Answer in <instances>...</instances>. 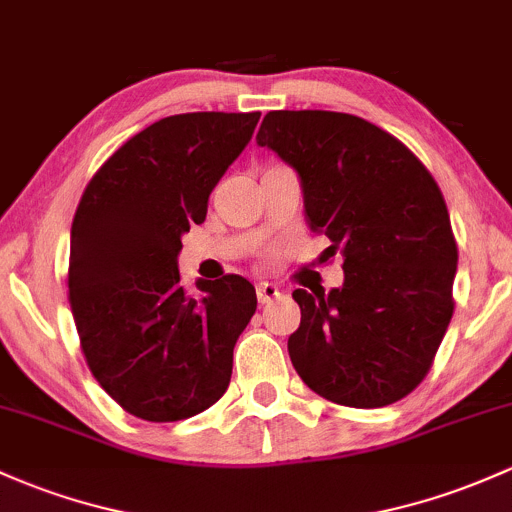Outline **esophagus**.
I'll list each match as a JSON object with an SVG mask.
<instances>
[{
	"label": "esophagus",
	"instance_id": "obj_1",
	"mask_svg": "<svg viewBox=\"0 0 512 512\" xmlns=\"http://www.w3.org/2000/svg\"><path fill=\"white\" fill-rule=\"evenodd\" d=\"M278 295H280V290L273 283H258L256 285V298L261 305H268V302L276 300Z\"/></svg>",
	"mask_w": 512,
	"mask_h": 512
}]
</instances>
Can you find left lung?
Returning <instances> with one entry per match:
<instances>
[{"mask_svg":"<svg viewBox=\"0 0 512 512\" xmlns=\"http://www.w3.org/2000/svg\"><path fill=\"white\" fill-rule=\"evenodd\" d=\"M256 141L298 170L307 224L344 256L342 288L293 290L295 371L349 408L405 398L454 315L459 251L442 190L403 141L354 114L268 112Z\"/></svg>","mask_w":512,"mask_h":512,"instance_id":"left-lung-1","label":"left lung"}]
</instances>
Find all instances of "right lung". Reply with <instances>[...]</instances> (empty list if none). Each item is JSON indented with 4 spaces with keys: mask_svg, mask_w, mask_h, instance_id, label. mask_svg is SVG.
I'll return each mask as SVG.
<instances>
[{
    "mask_svg": "<svg viewBox=\"0 0 512 512\" xmlns=\"http://www.w3.org/2000/svg\"><path fill=\"white\" fill-rule=\"evenodd\" d=\"M261 112H190L146 126L92 175L70 229L68 300L97 383L131 415L178 422L217 403L256 312L241 276L180 283V236L251 141Z\"/></svg>",
    "mask_w": 512,
    "mask_h": 512,
    "instance_id": "1",
    "label": "right lung"
}]
</instances>
